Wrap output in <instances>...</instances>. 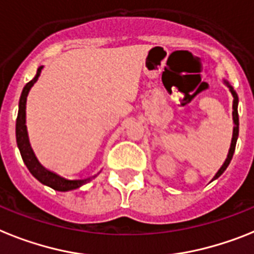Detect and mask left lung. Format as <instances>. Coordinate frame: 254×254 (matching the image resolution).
Returning <instances> with one entry per match:
<instances>
[{
	"instance_id": "obj_1",
	"label": "left lung",
	"mask_w": 254,
	"mask_h": 254,
	"mask_svg": "<svg viewBox=\"0 0 254 254\" xmlns=\"http://www.w3.org/2000/svg\"><path fill=\"white\" fill-rule=\"evenodd\" d=\"M224 83L227 84V87L230 88L231 94H232V96H234V104H232V119H234V133H232V141H231V146H230V150H228V155L227 158H226V160H224L223 166L220 167L219 171L216 172L215 176H214L213 180H215V179H218V177L220 176V175L223 174L224 171H226V168L228 167V164L231 163V159H232V156H234V152H235V147H236V141H238V137H239V113H238V104H239V98H238V94L235 92L234 87L231 86L230 83H228L227 80H224ZM211 180V181H213Z\"/></svg>"
}]
</instances>
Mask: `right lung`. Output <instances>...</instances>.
Returning a JSON list of instances; mask_svg holds the SVG:
<instances>
[{"label": "right lung", "mask_w": 254, "mask_h": 254, "mask_svg": "<svg viewBox=\"0 0 254 254\" xmlns=\"http://www.w3.org/2000/svg\"><path fill=\"white\" fill-rule=\"evenodd\" d=\"M43 66H40L36 71V75L32 80H30L28 83L23 87V91L20 95L19 99V109H18V117H16L15 124V135H16V145L19 148L20 155L23 159L24 164L28 168L32 176L35 179H38L41 184L51 187L55 190L59 191H67L77 189V188L82 187V185L87 184L88 181H91L95 176L87 177V179H82V180H67L65 177L59 176L57 174L52 172V171L47 170L39 163L38 158L35 156L34 150L31 148L30 139H28V134H27V127H26V102L27 95L30 92L31 87L34 86L35 82L39 79Z\"/></svg>", "instance_id": "right-lung-1"}]
</instances>
